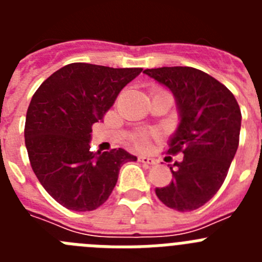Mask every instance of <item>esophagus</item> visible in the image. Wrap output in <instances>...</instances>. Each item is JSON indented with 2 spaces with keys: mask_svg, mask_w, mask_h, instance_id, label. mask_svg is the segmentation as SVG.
Returning a JSON list of instances; mask_svg holds the SVG:
<instances>
[{
  "mask_svg": "<svg viewBox=\"0 0 262 262\" xmlns=\"http://www.w3.org/2000/svg\"><path fill=\"white\" fill-rule=\"evenodd\" d=\"M138 159L140 163L145 164V165H155V164H156V160L152 159V157L149 156H144V155H143V156H139Z\"/></svg>",
  "mask_w": 262,
  "mask_h": 262,
  "instance_id": "1",
  "label": "esophagus"
}]
</instances>
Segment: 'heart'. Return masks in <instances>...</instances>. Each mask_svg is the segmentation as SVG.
<instances>
[{
	"instance_id": "b5f03b06",
	"label": "heart",
	"mask_w": 262,
	"mask_h": 262,
	"mask_svg": "<svg viewBox=\"0 0 262 262\" xmlns=\"http://www.w3.org/2000/svg\"><path fill=\"white\" fill-rule=\"evenodd\" d=\"M138 144L140 145V147H142V145H144L145 144V139L144 138H139L138 139Z\"/></svg>"
}]
</instances>
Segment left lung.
<instances>
[{
	"label": "left lung",
	"mask_w": 262,
	"mask_h": 262,
	"mask_svg": "<svg viewBox=\"0 0 262 262\" xmlns=\"http://www.w3.org/2000/svg\"><path fill=\"white\" fill-rule=\"evenodd\" d=\"M143 73L172 92L180 117L168 154L184 156L169 164L172 182L156 187V195L177 211L200 209L221 189L239 147V103L223 84L200 69L163 67Z\"/></svg>",
	"instance_id": "1"
}]
</instances>
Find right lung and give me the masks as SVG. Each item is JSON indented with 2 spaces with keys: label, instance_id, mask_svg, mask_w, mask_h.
Returning <instances> with one entry per match:
<instances>
[{
  "label": "right lung",
  "instance_id": "1",
  "mask_svg": "<svg viewBox=\"0 0 262 262\" xmlns=\"http://www.w3.org/2000/svg\"><path fill=\"white\" fill-rule=\"evenodd\" d=\"M142 71L72 62L52 73L32 96L25 124L30 164L41 186L66 209L92 211L103 205L120 166L136 161L122 148L92 152L90 133Z\"/></svg>",
  "mask_w": 262,
  "mask_h": 262
}]
</instances>
